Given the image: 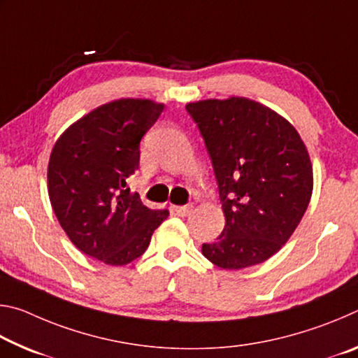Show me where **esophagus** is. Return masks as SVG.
<instances>
[{
    "instance_id": "1",
    "label": "esophagus",
    "mask_w": 358,
    "mask_h": 358,
    "mask_svg": "<svg viewBox=\"0 0 358 358\" xmlns=\"http://www.w3.org/2000/svg\"><path fill=\"white\" fill-rule=\"evenodd\" d=\"M173 211L178 216L185 217V216H187L192 211V205H181V207H173Z\"/></svg>"
}]
</instances>
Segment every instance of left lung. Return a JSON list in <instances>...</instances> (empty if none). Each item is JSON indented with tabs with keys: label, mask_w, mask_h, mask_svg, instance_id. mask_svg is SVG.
Listing matches in <instances>:
<instances>
[{
	"label": "left lung",
	"mask_w": 358,
	"mask_h": 358,
	"mask_svg": "<svg viewBox=\"0 0 358 358\" xmlns=\"http://www.w3.org/2000/svg\"><path fill=\"white\" fill-rule=\"evenodd\" d=\"M216 175L226 226L202 254L226 270L265 262L290 238L313 194V166L286 118L248 98L189 102Z\"/></svg>",
	"instance_id": "obj_1"
}]
</instances>
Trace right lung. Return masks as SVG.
Here are the masks:
<instances>
[{
	"label": "right lung",
	"mask_w": 358,
	"mask_h": 358,
	"mask_svg": "<svg viewBox=\"0 0 358 358\" xmlns=\"http://www.w3.org/2000/svg\"><path fill=\"white\" fill-rule=\"evenodd\" d=\"M164 110L150 99H118L71 124L52 150L48 197L69 240L107 265H126L147 250L169 216L151 210L126 180L138 169L141 141Z\"/></svg>",
	"instance_id": "obj_1"
}]
</instances>
